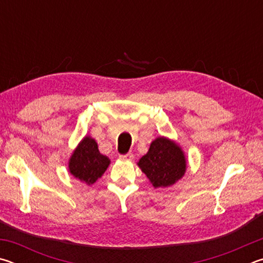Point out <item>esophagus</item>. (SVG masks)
<instances>
[{"label":"esophagus","instance_id":"obj_1","mask_svg":"<svg viewBox=\"0 0 263 263\" xmlns=\"http://www.w3.org/2000/svg\"><path fill=\"white\" fill-rule=\"evenodd\" d=\"M133 158H135V155H133L132 153H127V154H124L119 157V159L121 160H126V161H132Z\"/></svg>","mask_w":263,"mask_h":263}]
</instances>
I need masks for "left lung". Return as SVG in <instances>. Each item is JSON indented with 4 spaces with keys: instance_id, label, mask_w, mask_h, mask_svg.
<instances>
[{
    "instance_id": "obj_1",
    "label": "left lung",
    "mask_w": 263,
    "mask_h": 263,
    "mask_svg": "<svg viewBox=\"0 0 263 263\" xmlns=\"http://www.w3.org/2000/svg\"><path fill=\"white\" fill-rule=\"evenodd\" d=\"M138 166L154 188H166L182 179L186 161L183 151L176 142L159 137L152 141L147 154L139 160Z\"/></svg>"
}]
</instances>
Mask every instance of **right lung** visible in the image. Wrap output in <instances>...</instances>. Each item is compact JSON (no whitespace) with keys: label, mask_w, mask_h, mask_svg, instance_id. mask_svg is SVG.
<instances>
[{"label":"right lung","mask_w":263,"mask_h":263,"mask_svg":"<svg viewBox=\"0 0 263 263\" xmlns=\"http://www.w3.org/2000/svg\"><path fill=\"white\" fill-rule=\"evenodd\" d=\"M110 160L101 154L99 146L91 137H84L69 159L68 168L75 179L92 184L104 174Z\"/></svg>","instance_id":"obj_1"}]
</instances>
